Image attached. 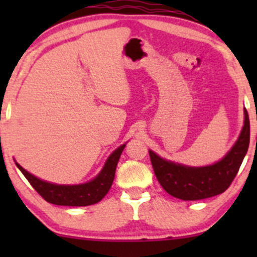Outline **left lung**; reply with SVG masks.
I'll list each match as a JSON object with an SVG mask.
<instances>
[{
	"mask_svg": "<svg viewBox=\"0 0 257 257\" xmlns=\"http://www.w3.org/2000/svg\"><path fill=\"white\" fill-rule=\"evenodd\" d=\"M250 143V122L244 108V125L234 145L211 166L188 167L159 157L150 150V158L158 182L170 196L182 200H199L225 192L245 157Z\"/></svg>",
	"mask_w": 257,
	"mask_h": 257,
	"instance_id": "obj_1",
	"label": "left lung"
}]
</instances>
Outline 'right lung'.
I'll return each mask as SVG.
<instances>
[{
    "label": "right lung",
    "instance_id": "1",
    "mask_svg": "<svg viewBox=\"0 0 257 257\" xmlns=\"http://www.w3.org/2000/svg\"><path fill=\"white\" fill-rule=\"evenodd\" d=\"M124 147L125 144L120 145L118 149L114 150L108 156L101 172L95 178L90 181L84 182V184L78 185H58L44 181V180L38 179L37 176L26 172L24 168L18 164L17 162L16 164L20 172L24 174V176L28 179L32 187L48 203L55 205L87 206L100 202L108 192L112 182H113L117 163H118Z\"/></svg>",
    "mask_w": 257,
    "mask_h": 257
}]
</instances>
